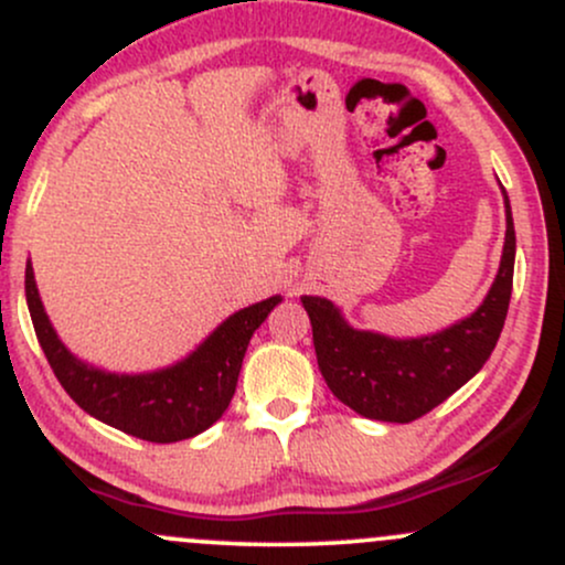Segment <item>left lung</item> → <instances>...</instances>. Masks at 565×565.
I'll list each match as a JSON object with an SVG mask.
<instances>
[{
	"mask_svg": "<svg viewBox=\"0 0 565 565\" xmlns=\"http://www.w3.org/2000/svg\"><path fill=\"white\" fill-rule=\"evenodd\" d=\"M504 204L508 233L494 284L470 319L454 323L444 332L419 340H391L385 334L359 332L348 327L329 300L302 297L313 327L319 369L329 391L342 404L369 419L414 423L444 404L472 374L481 372L502 334L512 295L515 228L508 196Z\"/></svg>",
	"mask_w": 565,
	"mask_h": 565,
	"instance_id": "1",
	"label": "left lung"
}]
</instances>
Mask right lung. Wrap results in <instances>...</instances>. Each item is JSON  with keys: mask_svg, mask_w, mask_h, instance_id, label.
<instances>
[{"mask_svg": "<svg viewBox=\"0 0 565 565\" xmlns=\"http://www.w3.org/2000/svg\"><path fill=\"white\" fill-rule=\"evenodd\" d=\"M25 300L36 340L57 382L84 412L127 436L174 444L199 436L223 417L236 393L246 345L281 297H268L238 310L185 361L151 374H108L74 359L44 313L31 263L25 265Z\"/></svg>", "mask_w": 565, "mask_h": 565, "instance_id": "obj_1", "label": "right lung"}]
</instances>
